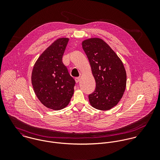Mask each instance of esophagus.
I'll use <instances>...</instances> for the list:
<instances>
[{"label": "esophagus", "instance_id": "obj_1", "mask_svg": "<svg viewBox=\"0 0 160 160\" xmlns=\"http://www.w3.org/2000/svg\"><path fill=\"white\" fill-rule=\"evenodd\" d=\"M75 81H76V83H78V82L80 81V78H76L75 79Z\"/></svg>", "mask_w": 160, "mask_h": 160}]
</instances>
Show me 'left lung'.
<instances>
[{
	"label": "left lung",
	"instance_id": "obj_1",
	"mask_svg": "<svg viewBox=\"0 0 160 160\" xmlns=\"http://www.w3.org/2000/svg\"><path fill=\"white\" fill-rule=\"evenodd\" d=\"M82 46L89 61L96 88L89 95L92 107L106 111L121 99L126 86V72L121 59L103 40L90 38Z\"/></svg>",
	"mask_w": 160,
	"mask_h": 160
}]
</instances>
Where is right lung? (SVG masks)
<instances>
[{"label": "right lung", "mask_w": 160, "mask_h": 160, "mask_svg": "<svg viewBox=\"0 0 160 160\" xmlns=\"http://www.w3.org/2000/svg\"><path fill=\"white\" fill-rule=\"evenodd\" d=\"M68 41L67 38L54 41L38 58L32 71L35 94L45 107L54 110L65 108L74 93L75 81L62 62Z\"/></svg>", "instance_id": "obj_1"}]
</instances>
